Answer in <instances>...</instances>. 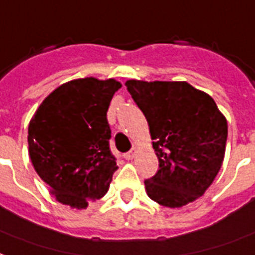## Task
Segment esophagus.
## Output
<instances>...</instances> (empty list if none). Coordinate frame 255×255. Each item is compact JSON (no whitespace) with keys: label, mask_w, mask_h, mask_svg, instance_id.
<instances>
[{"label":"esophagus","mask_w":255,"mask_h":255,"mask_svg":"<svg viewBox=\"0 0 255 255\" xmlns=\"http://www.w3.org/2000/svg\"><path fill=\"white\" fill-rule=\"evenodd\" d=\"M136 154H137L136 148H132V150H131V151H129V152H127V154H124V158L129 161V159H132V158H135V156H136Z\"/></svg>","instance_id":"34e87169"}]
</instances>
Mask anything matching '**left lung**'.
<instances>
[{
  "mask_svg": "<svg viewBox=\"0 0 255 255\" xmlns=\"http://www.w3.org/2000/svg\"><path fill=\"white\" fill-rule=\"evenodd\" d=\"M150 127L159 161L144 181L148 197L169 208L193 203L212 185L223 165L227 119L214 99L185 81L126 82Z\"/></svg>",
  "mask_w": 255,
  "mask_h": 255,
  "instance_id": "left-lung-1",
  "label": "left lung"
}]
</instances>
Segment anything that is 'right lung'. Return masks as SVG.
<instances>
[{"label":"right lung","instance_id":"add662e5","mask_svg":"<svg viewBox=\"0 0 255 255\" xmlns=\"http://www.w3.org/2000/svg\"><path fill=\"white\" fill-rule=\"evenodd\" d=\"M119 88L115 78L69 81L51 92L32 116V166L62 204L85 209L108 192L118 165L109 150L107 112Z\"/></svg>","mask_w":255,"mask_h":255}]
</instances>
